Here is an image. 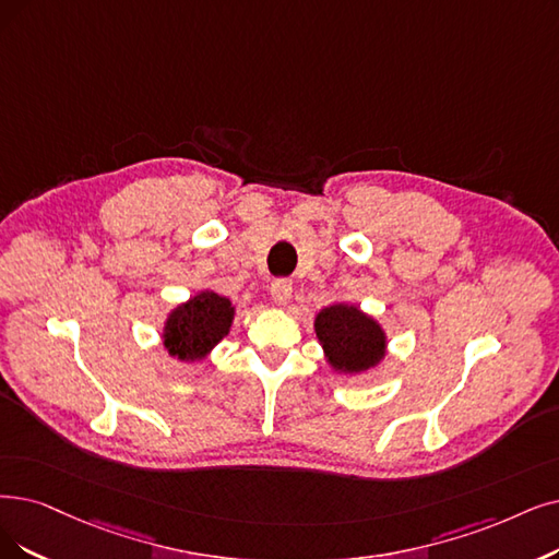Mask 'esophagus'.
Segmentation results:
<instances>
[{
  "mask_svg": "<svg viewBox=\"0 0 559 559\" xmlns=\"http://www.w3.org/2000/svg\"><path fill=\"white\" fill-rule=\"evenodd\" d=\"M292 294H294V284L288 280H275L271 284V296L277 305H286L288 300H292Z\"/></svg>",
  "mask_w": 559,
  "mask_h": 559,
  "instance_id": "34e87169",
  "label": "esophagus"
}]
</instances>
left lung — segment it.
<instances>
[{"instance_id":"8db88e82","label":"left lung","mask_w":559,"mask_h":559,"mask_svg":"<svg viewBox=\"0 0 559 559\" xmlns=\"http://www.w3.org/2000/svg\"><path fill=\"white\" fill-rule=\"evenodd\" d=\"M317 340L332 371L360 376L376 369L388 355V332L353 302H332L314 319Z\"/></svg>"}]
</instances>
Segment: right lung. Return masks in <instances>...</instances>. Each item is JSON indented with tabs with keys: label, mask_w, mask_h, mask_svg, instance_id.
Instances as JSON below:
<instances>
[{
	"label": "right lung",
	"mask_w": 559,
	"mask_h": 559,
	"mask_svg": "<svg viewBox=\"0 0 559 559\" xmlns=\"http://www.w3.org/2000/svg\"><path fill=\"white\" fill-rule=\"evenodd\" d=\"M234 317L236 307L229 298L204 288L169 309L160 332L163 346L178 362H202L227 337Z\"/></svg>",
	"instance_id": "1"
}]
</instances>
